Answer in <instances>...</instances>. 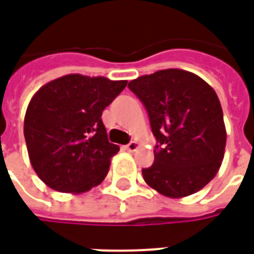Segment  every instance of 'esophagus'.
Wrapping results in <instances>:
<instances>
[{"mask_svg": "<svg viewBox=\"0 0 254 254\" xmlns=\"http://www.w3.org/2000/svg\"><path fill=\"white\" fill-rule=\"evenodd\" d=\"M125 148H127L129 152H134V151L138 148V143L137 141H130V143L127 144Z\"/></svg>", "mask_w": 254, "mask_h": 254, "instance_id": "obj_1", "label": "esophagus"}]
</instances>
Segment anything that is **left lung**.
<instances>
[{
	"instance_id": "left-lung-1",
	"label": "left lung",
	"mask_w": 254,
	"mask_h": 254,
	"mask_svg": "<svg viewBox=\"0 0 254 254\" xmlns=\"http://www.w3.org/2000/svg\"><path fill=\"white\" fill-rule=\"evenodd\" d=\"M148 111L156 137L147 185L171 198L190 196L216 176L226 148L223 111L216 92L197 74L163 69L127 84Z\"/></svg>"
}]
</instances>
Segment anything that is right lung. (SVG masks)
Segmentation results:
<instances>
[{
    "label": "right lung",
    "mask_w": 254,
    "mask_h": 254,
    "mask_svg": "<svg viewBox=\"0 0 254 254\" xmlns=\"http://www.w3.org/2000/svg\"><path fill=\"white\" fill-rule=\"evenodd\" d=\"M127 80L78 73L38 89L24 117V137L34 170L54 190L78 194L98 187L120 147L107 140L102 113Z\"/></svg>",
    "instance_id": "right-lung-1"
}]
</instances>
